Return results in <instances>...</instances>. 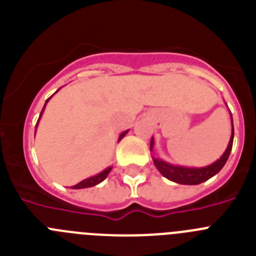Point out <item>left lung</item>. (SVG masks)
<instances>
[{
  "label": "left lung",
  "instance_id": "obj_1",
  "mask_svg": "<svg viewBox=\"0 0 256 256\" xmlns=\"http://www.w3.org/2000/svg\"><path fill=\"white\" fill-rule=\"evenodd\" d=\"M230 122H232V134H230V142L226 148L224 154L216 160V162L204 166V168H188V166H180V165H173L169 162H164L162 159H156L152 158L154 164H155L156 169L164 176L165 178H168L169 180H173L180 184H200V183L205 182V180H210L214 177L216 173L220 172V169L224 166L227 162L228 156H230V150H232V144H234V119H232V114H230ZM154 148V138H151L150 142V151Z\"/></svg>",
  "mask_w": 256,
  "mask_h": 256
}]
</instances>
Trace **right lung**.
<instances>
[{"mask_svg":"<svg viewBox=\"0 0 256 256\" xmlns=\"http://www.w3.org/2000/svg\"><path fill=\"white\" fill-rule=\"evenodd\" d=\"M52 96H54V94H52ZM52 96H51V97H52ZM51 97H48V98H47V100H46V104H44V108H42V112H40V118H38V122H40V116H42V114H44V108H46L47 102H48V100H50V98H51ZM38 122H37V124H36V130H37ZM126 133H128V130H126V132H123V133H122L120 136H119V141H120V140L123 138V137H124V136L126 134ZM112 166H108V168H106L105 170H102V172H101V173L96 174V176H94V177H90V178H87V180H82V182H79L78 184H76V186H73V188H76V190H79V188H88V187H94V186H96V184H98V183H101V182H102L104 180H105L106 177H108V174L110 173V170H112Z\"/></svg>","mask_w":256,"mask_h":256,"instance_id":"obj_1","label":"right lung"}]
</instances>
